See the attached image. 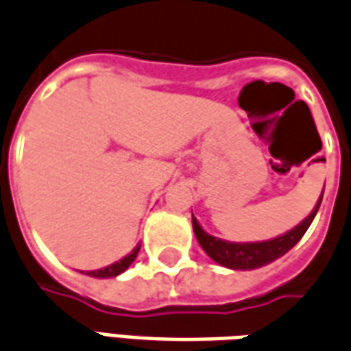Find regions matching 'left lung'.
Returning a JSON list of instances; mask_svg holds the SVG:
<instances>
[{
    "label": "left lung",
    "instance_id": "obj_1",
    "mask_svg": "<svg viewBox=\"0 0 351 351\" xmlns=\"http://www.w3.org/2000/svg\"><path fill=\"white\" fill-rule=\"evenodd\" d=\"M323 193H321L319 201L315 205V209L304 218L302 222L295 226L293 230H289L287 234L274 237L269 241H256V243H232V241H224L218 239L215 235H209L203 228L199 226V222L195 220L192 215V226L193 234L197 237V241L203 247V251L209 254L210 258L218 262L220 266H226L232 269H254L262 268L269 262H274L279 256H283L287 251H291L306 234V230L310 228L312 220L317 215Z\"/></svg>",
    "mask_w": 351,
    "mask_h": 351
}]
</instances>
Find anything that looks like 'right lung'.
I'll return each mask as SVG.
<instances>
[{
	"label": "right lung",
	"mask_w": 351,
	"mask_h": 351,
	"mask_svg": "<svg viewBox=\"0 0 351 351\" xmlns=\"http://www.w3.org/2000/svg\"><path fill=\"white\" fill-rule=\"evenodd\" d=\"M138 251H141V245H136L133 249V252H129L127 256H123L121 261L114 262V264H110V266H106V268H100V269H93V271H87V276H90V278H116V276H119L121 271H125V269L129 268L131 264H133V261L136 258V254H138Z\"/></svg>",
	"instance_id": "add662e5"
}]
</instances>
